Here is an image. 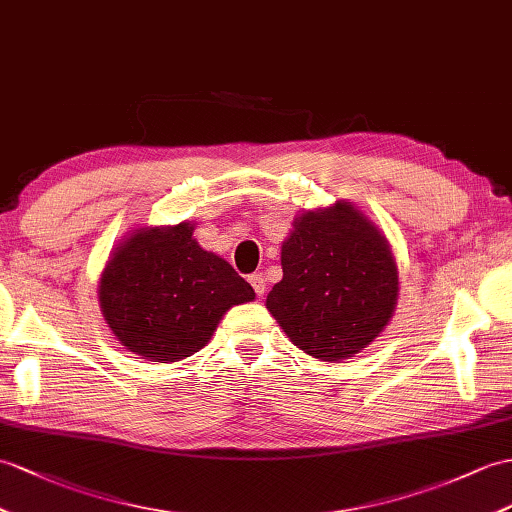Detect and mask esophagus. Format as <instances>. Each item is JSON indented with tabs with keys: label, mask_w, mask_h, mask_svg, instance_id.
Returning a JSON list of instances; mask_svg holds the SVG:
<instances>
[{
	"label": "esophagus",
	"mask_w": 512,
	"mask_h": 512,
	"mask_svg": "<svg viewBox=\"0 0 512 512\" xmlns=\"http://www.w3.org/2000/svg\"><path fill=\"white\" fill-rule=\"evenodd\" d=\"M247 280H249V284L254 286V291H256L258 297L265 295V291H267V280H265L263 273H252V276H249Z\"/></svg>",
	"instance_id": "esophagus-1"
}]
</instances>
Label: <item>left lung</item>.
Listing matches in <instances>:
<instances>
[{
    "mask_svg": "<svg viewBox=\"0 0 512 512\" xmlns=\"http://www.w3.org/2000/svg\"><path fill=\"white\" fill-rule=\"evenodd\" d=\"M280 260L282 280L265 306L304 354L323 363L352 358L389 326L400 295L393 249L352 202L297 215Z\"/></svg>",
    "mask_w": 512,
    "mask_h": 512,
    "instance_id": "obj_1",
    "label": "left lung"
}]
</instances>
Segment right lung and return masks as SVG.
Segmentation results:
<instances>
[{"instance_id":"1","label":"right lung","mask_w":512,"mask_h":512,"mask_svg":"<svg viewBox=\"0 0 512 512\" xmlns=\"http://www.w3.org/2000/svg\"><path fill=\"white\" fill-rule=\"evenodd\" d=\"M195 223L132 230L99 276V308L115 339L152 363H178L210 341L232 306L256 293L228 260L206 252Z\"/></svg>"}]
</instances>
